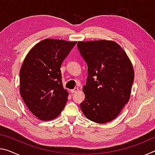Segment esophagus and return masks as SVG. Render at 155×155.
Wrapping results in <instances>:
<instances>
[{
  "label": "esophagus",
  "mask_w": 155,
  "mask_h": 155,
  "mask_svg": "<svg viewBox=\"0 0 155 155\" xmlns=\"http://www.w3.org/2000/svg\"><path fill=\"white\" fill-rule=\"evenodd\" d=\"M78 91V87H75L74 89H73V90H70V91H71L72 93H76V92H77Z\"/></svg>",
  "instance_id": "34e87169"
}]
</instances>
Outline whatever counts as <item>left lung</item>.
Masks as SVG:
<instances>
[{
    "label": "left lung",
    "mask_w": 155,
    "mask_h": 155,
    "mask_svg": "<svg viewBox=\"0 0 155 155\" xmlns=\"http://www.w3.org/2000/svg\"><path fill=\"white\" fill-rule=\"evenodd\" d=\"M77 46L88 68L81 111L91 121L109 122L130 99L135 74L132 63L114 41H79Z\"/></svg>",
    "instance_id": "1"
}]
</instances>
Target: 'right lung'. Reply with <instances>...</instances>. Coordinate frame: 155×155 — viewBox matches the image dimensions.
Instances as JSON below:
<instances>
[{
    "label": "right lung",
    "instance_id": "add662e5",
    "mask_svg": "<svg viewBox=\"0 0 155 155\" xmlns=\"http://www.w3.org/2000/svg\"><path fill=\"white\" fill-rule=\"evenodd\" d=\"M77 41L45 39L25 58L20 71V93L28 109L40 120L59 115L69 93L62 83L61 64Z\"/></svg>",
    "mask_w": 155,
    "mask_h": 155
}]
</instances>
